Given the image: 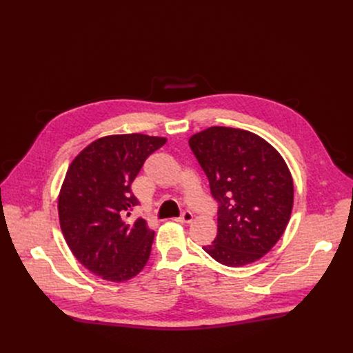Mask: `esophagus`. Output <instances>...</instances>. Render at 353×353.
Listing matches in <instances>:
<instances>
[{
    "label": "esophagus",
    "instance_id": "1",
    "mask_svg": "<svg viewBox=\"0 0 353 353\" xmlns=\"http://www.w3.org/2000/svg\"><path fill=\"white\" fill-rule=\"evenodd\" d=\"M192 220H193V214L190 210H184L181 216L177 219V221H180V223H190Z\"/></svg>",
    "mask_w": 353,
    "mask_h": 353
}]
</instances>
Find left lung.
Returning a JSON list of instances; mask_svg holds the SVG:
<instances>
[{
    "instance_id": "1",
    "label": "left lung",
    "mask_w": 353,
    "mask_h": 353,
    "mask_svg": "<svg viewBox=\"0 0 353 353\" xmlns=\"http://www.w3.org/2000/svg\"><path fill=\"white\" fill-rule=\"evenodd\" d=\"M217 201V236L203 246L221 265L245 266L283 234L293 181L282 156L246 130L210 127L189 140Z\"/></svg>"
}]
</instances>
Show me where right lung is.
<instances>
[{
  "label": "right lung",
  "instance_id": "obj_1",
  "mask_svg": "<svg viewBox=\"0 0 353 353\" xmlns=\"http://www.w3.org/2000/svg\"><path fill=\"white\" fill-rule=\"evenodd\" d=\"M165 139L108 136L92 141L70 164L59 197L60 225L77 261L110 282L132 279L150 257L154 232L139 217L132 183Z\"/></svg>",
  "mask_w": 353,
  "mask_h": 353
}]
</instances>
